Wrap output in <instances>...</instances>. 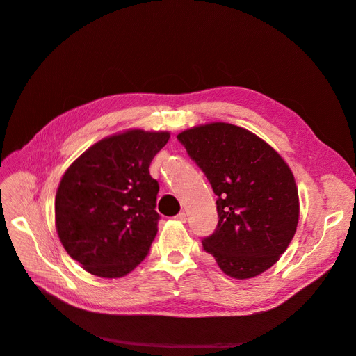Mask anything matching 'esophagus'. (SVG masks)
I'll list each match as a JSON object with an SVG mask.
<instances>
[{"instance_id": "1", "label": "esophagus", "mask_w": 356, "mask_h": 356, "mask_svg": "<svg viewBox=\"0 0 356 356\" xmlns=\"http://www.w3.org/2000/svg\"><path fill=\"white\" fill-rule=\"evenodd\" d=\"M175 218H177L179 222H186V221H187V215H186V212H179Z\"/></svg>"}]
</instances>
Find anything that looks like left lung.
<instances>
[{
	"label": "left lung",
	"instance_id": "left-lung-1",
	"mask_svg": "<svg viewBox=\"0 0 356 356\" xmlns=\"http://www.w3.org/2000/svg\"><path fill=\"white\" fill-rule=\"evenodd\" d=\"M177 138L218 196V225L203 250L230 277L261 275L285 252L298 224V190L286 161L230 123L200 124Z\"/></svg>",
	"mask_w": 356,
	"mask_h": 356
}]
</instances>
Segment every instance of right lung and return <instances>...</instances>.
Wrapping results in <instances>:
<instances>
[{
	"label": "right lung",
	"instance_id": "right-lung-1",
	"mask_svg": "<svg viewBox=\"0 0 356 356\" xmlns=\"http://www.w3.org/2000/svg\"><path fill=\"white\" fill-rule=\"evenodd\" d=\"M169 138L129 129L93 144L65 170L55 199L56 232L86 272L122 277L147 257L160 218L159 182L148 168Z\"/></svg>",
	"mask_w": 356,
	"mask_h": 356
}]
</instances>
